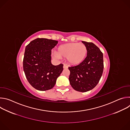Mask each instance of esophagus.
<instances>
[{"label": "esophagus", "mask_w": 130, "mask_h": 130, "mask_svg": "<svg viewBox=\"0 0 130 130\" xmlns=\"http://www.w3.org/2000/svg\"><path fill=\"white\" fill-rule=\"evenodd\" d=\"M68 68V66H67V65H66V64H64V65H63V68L66 69V68Z\"/></svg>", "instance_id": "34e87169"}]
</instances>
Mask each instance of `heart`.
Masks as SVG:
<instances>
[{
  "mask_svg": "<svg viewBox=\"0 0 130 130\" xmlns=\"http://www.w3.org/2000/svg\"><path fill=\"white\" fill-rule=\"evenodd\" d=\"M87 48L85 45L78 43H69L60 45L57 48V57L66 58L71 65L81 64L85 59Z\"/></svg>",
  "mask_w": 130,
  "mask_h": 130,
  "instance_id": "b5f03b06",
  "label": "heart"
}]
</instances>
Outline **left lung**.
Here are the masks:
<instances>
[{"label": "left lung", "instance_id": "1", "mask_svg": "<svg viewBox=\"0 0 130 130\" xmlns=\"http://www.w3.org/2000/svg\"><path fill=\"white\" fill-rule=\"evenodd\" d=\"M87 48L85 60L77 66L69 67V80L77 91L86 92L93 89L98 83L103 71V53L92 43L82 42Z\"/></svg>", "mask_w": 130, "mask_h": 130}]
</instances>
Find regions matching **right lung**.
I'll return each mask as SVG.
<instances>
[{
    "mask_svg": "<svg viewBox=\"0 0 130 130\" xmlns=\"http://www.w3.org/2000/svg\"><path fill=\"white\" fill-rule=\"evenodd\" d=\"M57 41L38 38L25 48L23 69L29 83L37 90L44 91L52 88L63 70V65L51 64V50Z\"/></svg>",
    "mask_w": 130,
    "mask_h": 130,
    "instance_id": "add662e5",
    "label": "right lung"
}]
</instances>
